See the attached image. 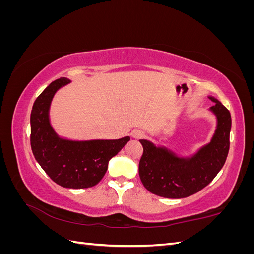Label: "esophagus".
I'll list each match as a JSON object with an SVG mask.
<instances>
[{"instance_id": "1", "label": "esophagus", "mask_w": 254, "mask_h": 254, "mask_svg": "<svg viewBox=\"0 0 254 254\" xmlns=\"http://www.w3.org/2000/svg\"><path fill=\"white\" fill-rule=\"evenodd\" d=\"M131 134H132L133 139H140V137H142L144 135V132L141 131V130H134Z\"/></svg>"}]
</instances>
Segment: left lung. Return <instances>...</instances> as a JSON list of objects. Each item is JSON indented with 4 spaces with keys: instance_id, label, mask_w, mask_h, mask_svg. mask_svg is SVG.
Returning <instances> with one entry per match:
<instances>
[{
    "instance_id": "8db88e82",
    "label": "left lung",
    "mask_w": 254,
    "mask_h": 254,
    "mask_svg": "<svg viewBox=\"0 0 254 254\" xmlns=\"http://www.w3.org/2000/svg\"><path fill=\"white\" fill-rule=\"evenodd\" d=\"M209 110L216 118L210 142L191 155H179L164 145L142 139L139 175L150 193L164 198H186L206 187L224 166L229 151L231 115L217 98Z\"/></svg>"
}]
</instances>
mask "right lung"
<instances>
[{
  "mask_svg": "<svg viewBox=\"0 0 254 254\" xmlns=\"http://www.w3.org/2000/svg\"><path fill=\"white\" fill-rule=\"evenodd\" d=\"M70 82L59 78L37 97L30 113V146L37 162L54 182L67 189H87L102 180L110 159L130 137L74 140L59 135L51 123V105L57 91Z\"/></svg>",
  "mask_w": 254,
  "mask_h": 254,
  "instance_id": "1",
  "label": "right lung"
}]
</instances>
